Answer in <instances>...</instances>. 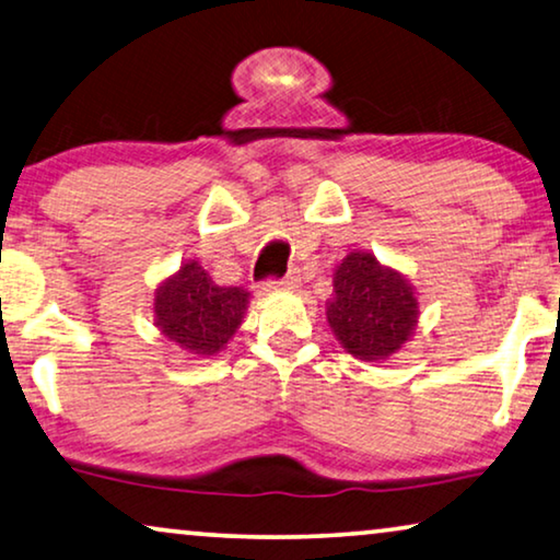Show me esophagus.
Wrapping results in <instances>:
<instances>
[{
	"label": "esophagus",
	"mask_w": 560,
	"mask_h": 560,
	"mask_svg": "<svg viewBox=\"0 0 560 560\" xmlns=\"http://www.w3.org/2000/svg\"><path fill=\"white\" fill-rule=\"evenodd\" d=\"M296 283H299L296 271H289L287 277H283V279H279V281H269V287H279V289H296Z\"/></svg>",
	"instance_id": "1"
}]
</instances>
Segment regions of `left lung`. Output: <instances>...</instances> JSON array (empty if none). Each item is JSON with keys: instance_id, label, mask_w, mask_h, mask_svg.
<instances>
[{"instance_id": "8db88e82", "label": "left lung", "mask_w": 560, "mask_h": 560, "mask_svg": "<svg viewBox=\"0 0 560 560\" xmlns=\"http://www.w3.org/2000/svg\"><path fill=\"white\" fill-rule=\"evenodd\" d=\"M417 314L415 289L402 273L364 252L341 258L327 319L349 354L364 362L387 360L412 337Z\"/></svg>"}]
</instances>
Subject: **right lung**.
I'll use <instances>...</instances> for the list:
<instances>
[{
	"mask_svg": "<svg viewBox=\"0 0 560 560\" xmlns=\"http://www.w3.org/2000/svg\"><path fill=\"white\" fill-rule=\"evenodd\" d=\"M248 296L241 287H219L198 261L180 264L155 291V327L186 352L215 354L236 334Z\"/></svg>",
	"mask_w": 560,
	"mask_h": 560,
	"instance_id": "obj_1",
	"label": "right lung"
}]
</instances>
